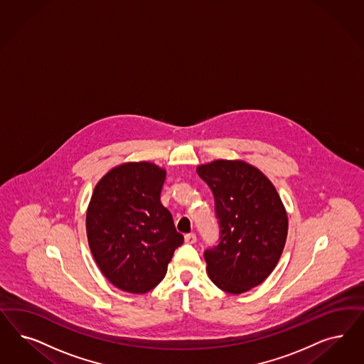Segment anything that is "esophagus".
<instances>
[{
	"instance_id": "1",
	"label": "esophagus",
	"mask_w": 364,
	"mask_h": 364,
	"mask_svg": "<svg viewBox=\"0 0 364 364\" xmlns=\"http://www.w3.org/2000/svg\"><path fill=\"white\" fill-rule=\"evenodd\" d=\"M185 241H186V244H196L197 242V235L194 233L186 235H185Z\"/></svg>"
}]
</instances>
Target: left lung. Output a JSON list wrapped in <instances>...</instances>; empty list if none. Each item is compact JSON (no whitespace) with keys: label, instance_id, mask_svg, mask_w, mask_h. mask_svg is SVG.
<instances>
[{"label":"left lung","instance_id":"8db88e82","mask_svg":"<svg viewBox=\"0 0 364 364\" xmlns=\"http://www.w3.org/2000/svg\"><path fill=\"white\" fill-rule=\"evenodd\" d=\"M220 220V242L205 250L206 272L220 289L240 294L265 282L282 257L288 215L269 179L244 161L217 159L197 167Z\"/></svg>","mask_w":364,"mask_h":364}]
</instances>
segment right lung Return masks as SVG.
Listing matches in <instances>:
<instances>
[{
    "label": "right lung",
    "instance_id": "add662e5",
    "mask_svg": "<svg viewBox=\"0 0 364 364\" xmlns=\"http://www.w3.org/2000/svg\"><path fill=\"white\" fill-rule=\"evenodd\" d=\"M166 170L151 162L111 168L94 188L87 209L88 245L108 282L129 294H146L167 272L183 244L171 213L161 203Z\"/></svg>",
    "mask_w": 364,
    "mask_h": 364
}]
</instances>
